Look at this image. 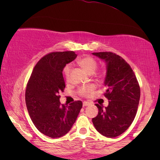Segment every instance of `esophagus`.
Masks as SVG:
<instances>
[{
  "label": "esophagus",
  "mask_w": 160,
  "mask_h": 160,
  "mask_svg": "<svg viewBox=\"0 0 160 160\" xmlns=\"http://www.w3.org/2000/svg\"><path fill=\"white\" fill-rule=\"evenodd\" d=\"M89 105V102H87V101H84L83 102V106H87Z\"/></svg>",
  "instance_id": "esophagus-1"
}]
</instances>
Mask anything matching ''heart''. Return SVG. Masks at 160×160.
Masks as SVG:
<instances>
[{
  "label": "heart",
  "instance_id": "obj_1",
  "mask_svg": "<svg viewBox=\"0 0 160 160\" xmlns=\"http://www.w3.org/2000/svg\"><path fill=\"white\" fill-rule=\"evenodd\" d=\"M76 63L78 65H79L81 68H82L85 71L87 72L88 73H93L98 67V61L95 58L93 57L86 55L82 58H78L76 60ZM71 65L70 64H68L65 66L63 68V75L66 80H68L70 78V75H71ZM99 76H101L102 75V72L100 71L98 73ZM95 87L93 85H87V86H84L82 87L79 89L80 95L83 96H89L90 94L92 92Z\"/></svg>",
  "mask_w": 160,
  "mask_h": 160
}]
</instances>
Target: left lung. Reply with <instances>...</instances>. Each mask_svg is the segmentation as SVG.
Returning a JSON list of instances; mask_svg holds the SVG:
<instances>
[{
  "label": "left lung",
  "mask_w": 160,
  "mask_h": 160,
  "mask_svg": "<svg viewBox=\"0 0 160 160\" xmlns=\"http://www.w3.org/2000/svg\"><path fill=\"white\" fill-rule=\"evenodd\" d=\"M106 62V87L104 96L108 106L96 104L98 114L92 123L100 134L115 138L122 134L132 123L138 107L141 89L130 65L122 57L111 52H94Z\"/></svg>",
  "instance_id": "left-lung-1"
}]
</instances>
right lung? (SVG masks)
<instances>
[{
  "instance_id": "add662e5",
  "label": "right lung",
  "mask_w": 160,
  "mask_h": 160,
  "mask_svg": "<svg viewBox=\"0 0 160 160\" xmlns=\"http://www.w3.org/2000/svg\"><path fill=\"white\" fill-rule=\"evenodd\" d=\"M76 57L73 51L46 54L35 65L26 87L25 102L30 119L41 133L52 138L69 132L82 108L81 100L61 104L59 95L65 88L63 68Z\"/></svg>"
}]
</instances>
